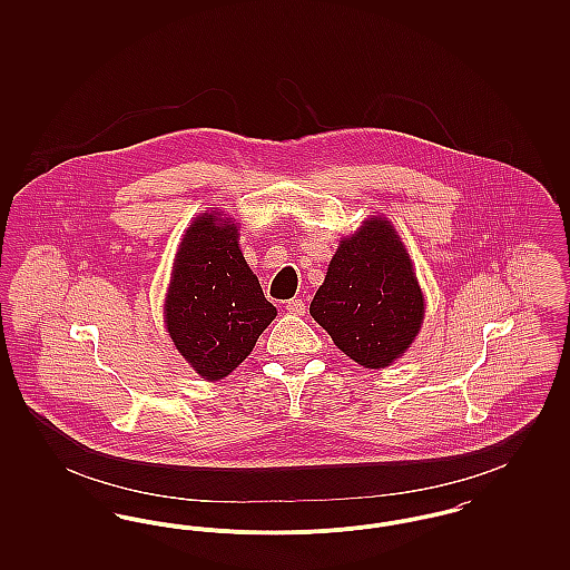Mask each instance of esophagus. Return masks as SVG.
Returning a JSON list of instances; mask_svg holds the SVG:
<instances>
[{"label":"esophagus","mask_w":570,"mask_h":570,"mask_svg":"<svg viewBox=\"0 0 570 570\" xmlns=\"http://www.w3.org/2000/svg\"><path fill=\"white\" fill-rule=\"evenodd\" d=\"M305 309H307V305H305L301 298H291V301L286 303V312L293 314V316H303Z\"/></svg>","instance_id":"esophagus-1"}]
</instances>
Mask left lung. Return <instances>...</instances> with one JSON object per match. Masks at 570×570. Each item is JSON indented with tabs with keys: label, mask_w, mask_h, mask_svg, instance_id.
Here are the masks:
<instances>
[{
	"label": "left lung",
	"mask_w": 570,
	"mask_h": 570,
	"mask_svg": "<svg viewBox=\"0 0 570 570\" xmlns=\"http://www.w3.org/2000/svg\"><path fill=\"white\" fill-rule=\"evenodd\" d=\"M425 298L395 228L367 219L340 244L309 314L363 367L393 363L416 337Z\"/></svg>",
	"instance_id": "8db88e82"
}]
</instances>
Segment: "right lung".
<instances>
[{"label": "right lung", "mask_w": 570, "mask_h": 570, "mask_svg": "<svg viewBox=\"0 0 570 570\" xmlns=\"http://www.w3.org/2000/svg\"><path fill=\"white\" fill-rule=\"evenodd\" d=\"M237 237V226L217 214L196 217L164 303L170 340L205 380H222L244 363L277 314Z\"/></svg>", "instance_id": "add662e5"}]
</instances>
